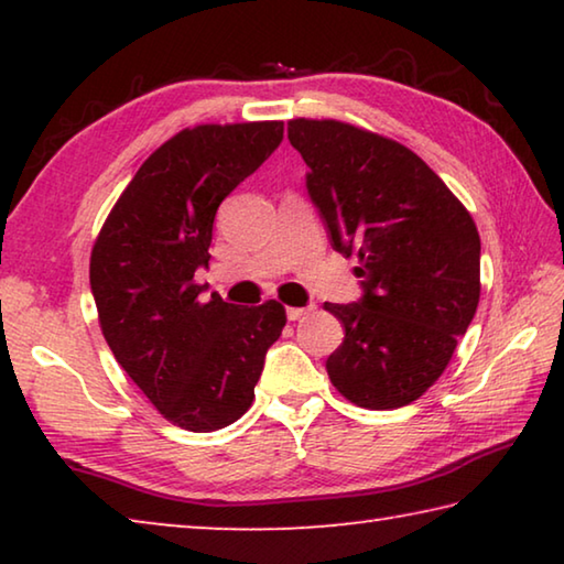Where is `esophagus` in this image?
<instances>
[{
    "instance_id": "1",
    "label": "esophagus",
    "mask_w": 564,
    "mask_h": 564,
    "mask_svg": "<svg viewBox=\"0 0 564 564\" xmlns=\"http://www.w3.org/2000/svg\"><path fill=\"white\" fill-rule=\"evenodd\" d=\"M311 311H313V305H308V308H293V305H289V308H285V316H289V321H299L303 316H308Z\"/></svg>"
}]
</instances>
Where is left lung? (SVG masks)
I'll return each mask as SVG.
<instances>
[{
	"label": "left lung",
	"instance_id": "8db88e82",
	"mask_svg": "<svg viewBox=\"0 0 564 564\" xmlns=\"http://www.w3.org/2000/svg\"><path fill=\"white\" fill-rule=\"evenodd\" d=\"M311 202L362 299L326 303L346 338L326 370L368 410L413 403L451 362L480 301V236L443 178L408 147L336 119L289 121Z\"/></svg>",
	"mask_w": 564,
	"mask_h": 564
}]
</instances>
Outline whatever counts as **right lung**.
I'll return each instance as SVG.
<instances>
[{
  "mask_svg": "<svg viewBox=\"0 0 564 564\" xmlns=\"http://www.w3.org/2000/svg\"><path fill=\"white\" fill-rule=\"evenodd\" d=\"M283 141V121L202 123L171 137L123 188L91 248L89 281L113 358L154 408L191 433L253 403L279 301L234 305L194 273L208 265L218 206Z\"/></svg>",
  "mask_w": 564,
  "mask_h": 564,
  "instance_id": "add662e5",
  "label": "right lung"
}]
</instances>
